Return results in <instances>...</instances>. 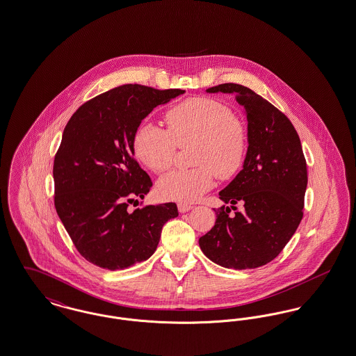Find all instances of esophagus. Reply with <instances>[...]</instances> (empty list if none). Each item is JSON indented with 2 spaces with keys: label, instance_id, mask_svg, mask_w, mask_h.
I'll use <instances>...</instances> for the list:
<instances>
[{
  "label": "esophagus",
  "instance_id": "obj_1",
  "mask_svg": "<svg viewBox=\"0 0 356 356\" xmlns=\"http://www.w3.org/2000/svg\"><path fill=\"white\" fill-rule=\"evenodd\" d=\"M193 207L191 205V204L186 203H179L177 204V209H179V212L180 213H184V212H188V211H191Z\"/></svg>",
  "mask_w": 356,
  "mask_h": 356
}]
</instances>
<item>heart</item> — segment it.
<instances>
[{
  "instance_id": "b5f03b06",
  "label": "heart",
  "mask_w": 356,
  "mask_h": 356,
  "mask_svg": "<svg viewBox=\"0 0 356 356\" xmlns=\"http://www.w3.org/2000/svg\"><path fill=\"white\" fill-rule=\"evenodd\" d=\"M168 129L141 124L134 137L136 157L156 173L168 170L177 147L195 143L192 170H175L157 183L161 197L191 203L215 184V175L229 180L241 170L248 152L245 128L222 102L209 97H191L165 113Z\"/></svg>"
}]
</instances>
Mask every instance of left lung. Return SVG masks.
Returning <instances> with one entry per match:
<instances>
[{
  "instance_id": "obj_1",
  "label": "left lung",
  "mask_w": 356,
  "mask_h": 356,
  "mask_svg": "<svg viewBox=\"0 0 356 356\" xmlns=\"http://www.w3.org/2000/svg\"><path fill=\"white\" fill-rule=\"evenodd\" d=\"M207 92L234 93L244 106L248 152L243 170L220 191L224 205L213 209L216 222L199 244L221 267L257 268L283 251L303 219L308 179L300 138L283 112L247 86L228 83ZM238 202L241 210L234 207Z\"/></svg>"
}]
</instances>
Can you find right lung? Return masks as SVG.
<instances>
[{
	"label": "right lung",
	"mask_w": 356,
	"mask_h": 356,
	"mask_svg": "<svg viewBox=\"0 0 356 356\" xmlns=\"http://www.w3.org/2000/svg\"><path fill=\"white\" fill-rule=\"evenodd\" d=\"M184 92L121 85L85 102L69 120L54 156V207L89 263L118 271L149 259L163 225L179 215L175 203L128 207L152 186L136 161V131L153 108Z\"/></svg>",
	"instance_id": "right-lung-1"
}]
</instances>
